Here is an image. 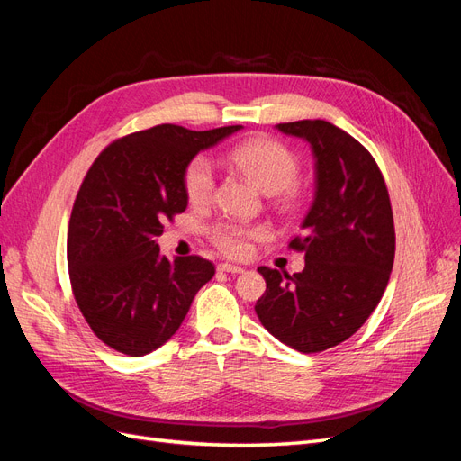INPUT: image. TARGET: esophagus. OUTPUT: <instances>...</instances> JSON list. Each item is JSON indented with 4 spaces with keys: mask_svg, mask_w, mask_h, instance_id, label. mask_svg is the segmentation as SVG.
<instances>
[{
    "mask_svg": "<svg viewBox=\"0 0 461 461\" xmlns=\"http://www.w3.org/2000/svg\"><path fill=\"white\" fill-rule=\"evenodd\" d=\"M219 271H225V273H244V267L240 265H234V263H219Z\"/></svg>",
    "mask_w": 461,
    "mask_h": 461,
    "instance_id": "34e87169",
    "label": "esophagus"
}]
</instances>
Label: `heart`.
Instances as JSON below:
<instances>
[{
  "instance_id": "heart-1",
  "label": "heart",
  "mask_w": 461,
  "mask_h": 461,
  "mask_svg": "<svg viewBox=\"0 0 461 461\" xmlns=\"http://www.w3.org/2000/svg\"><path fill=\"white\" fill-rule=\"evenodd\" d=\"M229 161L242 171L265 194H275L276 202L286 209L296 207L300 192L296 176L300 161L296 153L275 138H252L229 151ZM185 192L192 203L205 205L215 192V171L205 156H196L185 169ZM209 240L234 259H244L252 252V244L265 236V229L258 225H242L234 221H221L209 229Z\"/></svg>"
}]
</instances>
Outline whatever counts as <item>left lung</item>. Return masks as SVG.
<instances>
[{
    "label": "left lung",
    "mask_w": 461,
    "mask_h": 461,
    "mask_svg": "<svg viewBox=\"0 0 461 461\" xmlns=\"http://www.w3.org/2000/svg\"><path fill=\"white\" fill-rule=\"evenodd\" d=\"M276 129L310 142L315 198L288 244L305 254L303 271L259 267L267 288L256 313L275 339L315 354L350 339L381 302L396 249L393 207L379 165L354 136L321 119Z\"/></svg>",
    "instance_id": "obj_1"
}]
</instances>
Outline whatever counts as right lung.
<instances>
[{
  "label": "right lung",
  "mask_w": 461,
  "mask_h": 461,
  "mask_svg": "<svg viewBox=\"0 0 461 461\" xmlns=\"http://www.w3.org/2000/svg\"><path fill=\"white\" fill-rule=\"evenodd\" d=\"M240 129L158 124L132 132L111 142L82 180L68 221V278L86 323L113 350L134 357L158 350L212 281V261L167 259L156 239L188 205L186 165Z\"/></svg>",
  "instance_id": "obj_1"
}]
</instances>
